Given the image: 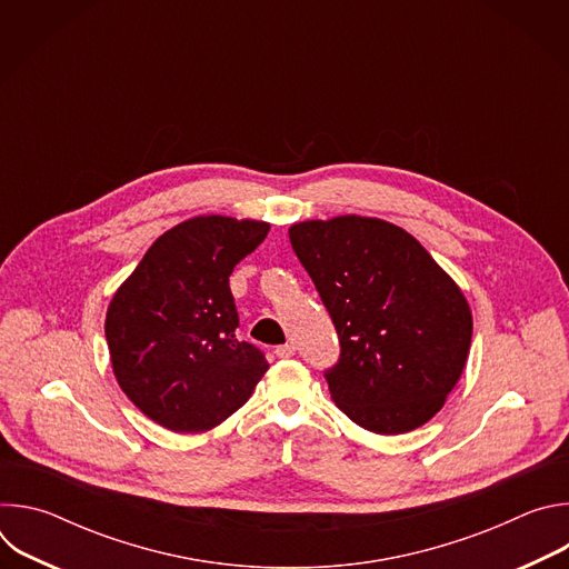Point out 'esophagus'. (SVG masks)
Instances as JSON below:
<instances>
[{"label": "esophagus", "mask_w": 569, "mask_h": 569, "mask_svg": "<svg viewBox=\"0 0 569 569\" xmlns=\"http://www.w3.org/2000/svg\"><path fill=\"white\" fill-rule=\"evenodd\" d=\"M279 358H292L295 356V345H281V347H277V351H274Z\"/></svg>", "instance_id": "obj_1"}]
</instances>
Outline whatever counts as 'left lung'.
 Listing matches in <instances>:
<instances>
[{"label":"left lung","mask_w":569,"mask_h":569,"mask_svg":"<svg viewBox=\"0 0 569 569\" xmlns=\"http://www.w3.org/2000/svg\"><path fill=\"white\" fill-rule=\"evenodd\" d=\"M340 338L327 373L338 408L376 435L428 423L468 360L472 315L459 286L405 229L338 216L288 229Z\"/></svg>","instance_id":"left-lung-1"}]
</instances>
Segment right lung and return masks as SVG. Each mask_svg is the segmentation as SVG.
Segmentation results:
<instances>
[{
  "mask_svg": "<svg viewBox=\"0 0 569 569\" xmlns=\"http://www.w3.org/2000/svg\"><path fill=\"white\" fill-rule=\"evenodd\" d=\"M270 224L198 216L161 233L106 315L112 371L137 408L173 432H207L248 402L266 356L236 338L229 274Z\"/></svg>",
  "mask_w": 569,
  "mask_h": 569,
  "instance_id": "1",
  "label": "right lung"
}]
</instances>
